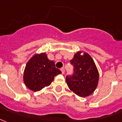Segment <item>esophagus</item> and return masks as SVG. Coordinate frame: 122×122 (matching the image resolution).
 <instances>
[{
	"mask_svg": "<svg viewBox=\"0 0 122 122\" xmlns=\"http://www.w3.org/2000/svg\"><path fill=\"white\" fill-rule=\"evenodd\" d=\"M60 70H61V71H62V74H64V72H65V69H64V67H62L60 69Z\"/></svg>",
	"mask_w": 122,
	"mask_h": 122,
	"instance_id": "1",
	"label": "esophagus"
}]
</instances>
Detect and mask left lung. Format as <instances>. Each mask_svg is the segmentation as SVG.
<instances>
[{
  "label": "left lung",
  "mask_w": 122,
  "mask_h": 122,
  "mask_svg": "<svg viewBox=\"0 0 122 122\" xmlns=\"http://www.w3.org/2000/svg\"><path fill=\"white\" fill-rule=\"evenodd\" d=\"M78 51L70 62L74 67L72 75L66 80L71 90L80 97H85L93 93L99 81V72L95 62L87 53Z\"/></svg>",
  "instance_id": "obj_1"
}]
</instances>
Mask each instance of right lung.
<instances>
[{"instance_id":"obj_1","label":"right lung","mask_w":122,"mask_h":122,"mask_svg":"<svg viewBox=\"0 0 122 122\" xmlns=\"http://www.w3.org/2000/svg\"><path fill=\"white\" fill-rule=\"evenodd\" d=\"M61 73V71L55 67V62L49 60L45 53H42L35 55L27 62L23 81L30 90L39 91L50 85L55 76Z\"/></svg>"}]
</instances>
